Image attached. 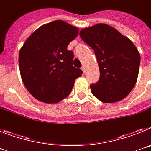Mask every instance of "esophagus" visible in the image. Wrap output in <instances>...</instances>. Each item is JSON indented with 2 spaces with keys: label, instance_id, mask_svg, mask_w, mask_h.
<instances>
[{
  "label": "esophagus",
  "instance_id": "1",
  "mask_svg": "<svg viewBox=\"0 0 151 151\" xmlns=\"http://www.w3.org/2000/svg\"><path fill=\"white\" fill-rule=\"evenodd\" d=\"M81 69H82V71H83V73H85V66H82V68H81Z\"/></svg>",
  "mask_w": 151,
  "mask_h": 151
}]
</instances>
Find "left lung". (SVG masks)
I'll return each instance as SVG.
<instances>
[{"instance_id":"left-lung-1","label":"left lung","mask_w":151,"mask_h":151,"mask_svg":"<svg viewBox=\"0 0 151 151\" xmlns=\"http://www.w3.org/2000/svg\"><path fill=\"white\" fill-rule=\"evenodd\" d=\"M80 37L94 50L100 78L91 91L104 103L124 99L138 79L141 56L132 41L112 26L99 23L80 31Z\"/></svg>"}]
</instances>
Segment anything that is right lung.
Returning <instances> with one entry per match:
<instances>
[{"label":"right lung","mask_w":151,"mask_h":151,"mask_svg":"<svg viewBox=\"0 0 151 151\" xmlns=\"http://www.w3.org/2000/svg\"><path fill=\"white\" fill-rule=\"evenodd\" d=\"M78 29L55 20L36 29L19 53V66L24 85L35 98L56 104L71 92L75 80L83 72L73 66V52L67 50Z\"/></svg>","instance_id":"1"}]
</instances>
